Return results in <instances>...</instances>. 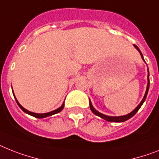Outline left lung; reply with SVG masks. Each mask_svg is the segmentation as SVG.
Instances as JSON below:
<instances>
[{
  "label": "left lung",
  "mask_w": 159,
  "mask_h": 159,
  "mask_svg": "<svg viewBox=\"0 0 159 159\" xmlns=\"http://www.w3.org/2000/svg\"><path fill=\"white\" fill-rule=\"evenodd\" d=\"M135 48L137 49V50L140 52V53H141V57H142V59L144 60V57H143V55L142 53H141V52L140 51V49H139V48L136 45H135L134 44ZM145 61V60H144ZM148 72H149V70H148ZM149 75H148V84H147V89H146V92H145V96H144V98H143L142 101H141V102L140 103V104L138 105V106L136 107V109H135L134 111H132L131 113H129L128 115H124V116H119V117H112V116H107V115H103V114H101V113L98 112V111H96L95 109L93 108V106H92V103L91 102H89V106H90V109H91L92 112L93 113L94 115H98V116H99V117L102 118V119H106V121H109V122H124L126 121V120H128V119H129L130 118H132L133 115H136V113L137 112V111H139V109L141 108V106H142V104L144 103V102L145 101V98H146V96H147V93H148V91H149Z\"/></svg>",
  "instance_id": "8db88e82"
}]
</instances>
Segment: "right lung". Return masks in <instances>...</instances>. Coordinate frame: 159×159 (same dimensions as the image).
<instances>
[{
    "label": "right lung",
    "mask_w": 159,
    "mask_h": 159,
    "mask_svg": "<svg viewBox=\"0 0 159 159\" xmlns=\"http://www.w3.org/2000/svg\"><path fill=\"white\" fill-rule=\"evenodd\" d=\"M14 98H15V97H14ZM15 100H16L17 104L18 105V106H19V107H20V108L22 109V110H23L25 113H27V114H28V115H31V116H34V117H35V118H38V119H42V118H45V117H48V116H51V115H55V114H57V113H59L60 111H62V109H63V107H64V103H63L61 107H59L58 109H57V110H55V111H51V112H48V113H45V114H36V113L31 112V111H27V110H26L25 108H23V106H21V105L18 103V102L17 101L16 98H15Z\"/></svg>",
    "instance_id": "add662e5"
}]
</instances>
